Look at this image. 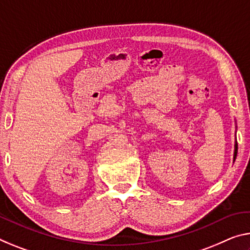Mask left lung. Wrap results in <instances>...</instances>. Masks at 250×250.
Masks as SVG:
<instances>
[{
    "label": "left lung",
    "instance_id": "1",
    "mask_svg": "<svg viewBox=\"0 0 250 250\" xmlns=\"http://www.w3.org/2000/svg\"><path fill=\"white\" fill-rule=\"evenodd\" d=\"M237 149H238V146H237V141H235V149H233V161L236 160V156H237Z\"/></svg>",
    "mask_w": 250,
    "mask_h": 250
}]
</instances>
